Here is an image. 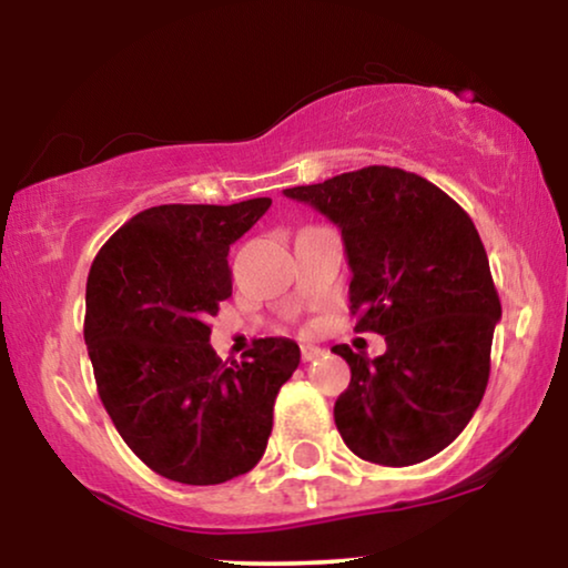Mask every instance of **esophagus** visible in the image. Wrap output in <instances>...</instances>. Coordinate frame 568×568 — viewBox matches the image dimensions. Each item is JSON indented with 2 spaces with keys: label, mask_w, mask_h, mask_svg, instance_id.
Masks as SVG:
<instances>
[{
  "label": "esophagus",
  "mask_w": 568,
  "mask_h": 568,
  "mask_svg": "<svg viewBox=\"0 0 568 568\" xmlns=\"http://www.w3.org/2000/svg\"><path fill=\"white\" fill-rule=\"evenodd\" d=\"M318 355H324V349H322V347H314V345H303V347H301V357H303V363L316 361Z\"/></svg>",
  "instance_id": "esophagus-1"
}]
</instances>
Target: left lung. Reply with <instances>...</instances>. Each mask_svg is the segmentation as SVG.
<instances>
[{
    "label": "left lung",
    "instance_id": "obj_1",
    "mask_svg": "<svg viewBox=\"0 0 568 568\" xmlns=\"http://www.w3.org/2000/svg\"><path fill=\"white\" fill-rule=\"evenodd\" d=\"M283 193L342 231L355 329L386 337L375 361L332 347L353 371L334 404L342 440L381 466L433 458L481 404L501 318L474 221L433 182L396 166H365Z\"/></svg>",
    "mask_w": 568,
    "mask_h": 568
}]
</instances>
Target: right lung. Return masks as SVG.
Segmentation results:
<instances>
[{
  "mask_svg": "<svg viewBox=\"0 0 568 568\" xmlns=\"http://www.w3.org/2000/svg\"><path fill=\"white\" fill-rule=\"evenodd\" d=\"M270 205L149 207L108 239L87 277L84 342L102 404L125 445L172 481L211 486L257 466L277 390L301 363L285 337L221 363L205 324L231 295L229 246Z\"/></svg>",
  "mask_w": 568,
  "mask_h": 568,
  "instance_id": "add662e5",
  "label": "right lung"
}]
</instances>
